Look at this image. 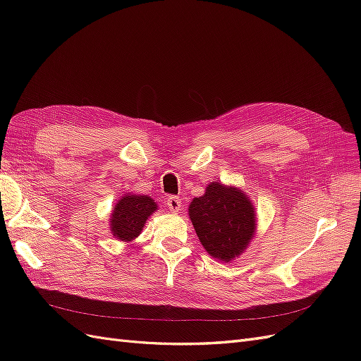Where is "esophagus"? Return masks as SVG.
Returning a JSON list of instances; mask_svg holds the SVG:
<instances>
[{"mask_svg": "<svg viewBox=\"0 0 361 361\" xmlns=\"http://www.w3.org/2000/svg\"><path fill=\"white\" fill-rule=\"evenodd\" d=\"M166 204L170 209V212H173V214L179 212L180 207H182V202H180L179 197H176V195H169L167 200H166Z\"/></svg>", "mask_w": 361, "mask_h": 361, "instance_id": "34e87169", "label": "esophagus"}]
</instances>
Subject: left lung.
Listing matches in <instances>:
<instances>
[{
  "instance_id": "left-lung-1",
  "label": "left lung",
  "mask_w": 361,
  "mask_h": 361,
  "mask_svg": "<svg viewBox=\"0 0 361 361\" xmlns=\"http://www.w3.org/2000/svg\"><path fill=\"white\" fill-rule=\"evenodd\" d=\"M188 211L204 250L223 262L241 255L255 235V207L233 187L209 183L204 195L195 197Z\"/></svg>"
}]
</instances>
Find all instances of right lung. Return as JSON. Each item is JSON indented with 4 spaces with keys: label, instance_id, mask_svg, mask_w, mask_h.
Listing matches in <instances>:
<instances>
[{
    "label": "right lung",
    "instance_id": "right-lung-1",
    "mask_svg": "<svg viewBox=\"0 0 361 361\" xmlns=\"http://www.w3.org/2000/svg\"><path fill=\"white\" fill-rule=\"evenodd\" d=\"M157 203L147 195H125L118 200L111 215V232L120 241H130L143 231V226Z\"/></svg>",
    "mask_w": 361,
    "mask_h": 361
}]
</instances>
